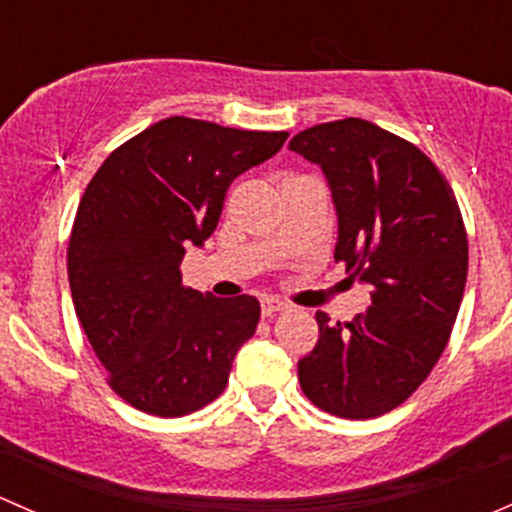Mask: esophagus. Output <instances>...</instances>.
Wrapping results in <instances>:
<instances>
[{"mask_svg": "<svg viewBox=\"0 0 512 512\" xmlns=\"http://www.w3.org/2000/svg\"><path fill=\"white\" fill-rule=\"evenodd\" d=\"M286 308H288V305L283 303V300H278V298H263L261 300V315H263V318H271V315L283 313Z\"/></svg>", "mask_w": 512, "mask_h": 512, "instance_id": "34e87169", "label": "esophagus"}]
</instances>
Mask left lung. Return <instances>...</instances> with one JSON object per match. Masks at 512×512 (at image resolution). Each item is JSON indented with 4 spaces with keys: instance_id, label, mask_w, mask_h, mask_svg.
<instances>
[{
    "instance_id": "1",
    "label": "left lung",
    "mask_w": 512,
    "mask_h": 512,
    "mask_svg": "<svg viewBox=\"0 0 512 512\" xmlns=\"http://www.w3.org/2000/svg\"><path fill=\"white\" fill-rule=\"evenodd\" d=\"M293 152L323 170L337 212L335 261L372 286V305L330 325L298 362L305 397L342 419H374L416 392L449 342L468 273V239L439 167L370 120L315 125Z\"/></svg>"
}]
</instances>
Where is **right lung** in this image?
<instances>
[{
	"label": "right lung",
	"instance_id": "right-lung-1",
	"mask_svg": "<svg viewBox=\"0 0 512 512\" xmlns=\"http://www.w3.org/2000/svg\"><path fill=\"white\" fill-rule=\"evenodd\" d=\"M286 138L175 115L110 152L88 182L68 239V283L110 389L140 412L207 407L256 333L254 295L192 291L179 263L217 229L229 184Z\"/></svg>",
	"mask_w": 512,
	"mask_h": 512
}]
</instances>
